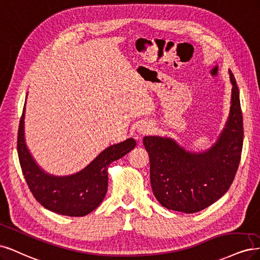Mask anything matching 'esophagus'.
I'll return each mask as SVG.
<instances>
[{
  "label": "esophagus",
  "instance_id": "34e87169",
  "mask_svg": "<svg viewBox=\"0 0 260 260\" xmlns=\"http://www.w3.org/2000/svg\"><path fill=\"white\" fill-rule=\"evenodd\" d=\"M151 124L149 122H145V121H141L137 124L136 126V131L139 134V135H145V134H148L150 131H151Z\"/></svg>",
  "mask_w": 260,
  "mask_h": 260
}]
</instances>
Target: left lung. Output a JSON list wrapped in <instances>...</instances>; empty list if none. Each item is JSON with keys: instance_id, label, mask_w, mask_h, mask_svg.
<instances>
[{"instance_id": "1", "label": "left lung", "mask_w": 260, "mask_h": 260, "mask_svg": "<svg viewBox=\"0 0 260 260\" xmlns=\"http://www.w3.org/2000/svg\"><path fill=\"white\" fill-rule=\"evenodd\" d=\"M230 111L215 144L191 152L170 137L142 139L150 157V181L155 199L167 209L192 214L220 199L230 188L240 164L243 119L240 91L232 72Z\"/></svg>"}]
</instances>
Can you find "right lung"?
I'll use <instances>...</instances> for the list:
<instances>
[{
  "instance_id": "right-lung-1",
  "label": "right lung",
  "mask_w": 260,
  "mask_h": 260,
  "mask_svg": "<svg viewBox=\"0 0 260 260\" xmlns=\"http://www.w3.org/2000/svg\"><path fill=\"white\" fill-rule=\"evenodd\" d=\"M135 147V139L128 138L105 149L78 173L69 176L51 175L41 169L27 147L23 108L17 139L22 174L38 202L59 215L82 217L97 208L107 193L109 165Z\"/></svg>"
}]
</instances>
